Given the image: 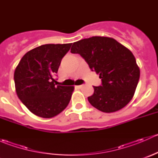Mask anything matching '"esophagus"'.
Wrapping results in <instances>:
<instances>
[{"label":"esophagus","mask_w":158,"mask_h":158,"mask_svg":"<svg viewBox=\"0 0 158 158\" xmlns=\"http://www.w3.org/2000/svg\"><path fill=\"white\" fill-rule=\"evenodd\" d=\"M83 86H84V85H78L77 87H78V88H79V89H82Z\"/></svg>","instance_id":"34e87169"}]
</instances>
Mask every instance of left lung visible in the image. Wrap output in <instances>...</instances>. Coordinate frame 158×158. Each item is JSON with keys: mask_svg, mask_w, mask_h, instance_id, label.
<instances>
[{"mask_svg": "<svg viewBox=\"0 0 158 158\" xmlns=\"http://www.w3.org/2000/svg\"><path fill=\"white\" fill-rule=\"evenodd\" d=\"M71 52L79 54L102 79V85L93 86V95L88 97L93 107L110 113L128 104L139 81L140 69L128 48L113 38L92 36L73 43Z\"/></svg>", "mask_w": 158, "mask_h": 158, "instance_id": "left-lung-1", "label": "left lung"}]
</instances>
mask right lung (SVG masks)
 <instances>
[{"label": "right lung", "mask_w": 158, "mask_h": 158, "mask_svg": "<svg viewBox=\"0 0 158 158\" xmlns=\"http://www.w3.org/2000/svg\"><path fill=\"white\" fill-rule=\"evenodd\" d=\"M72 44H45L27 52L14 71L17 95L33 114L50 118L63 111L74 87L56 85L53 76Z\"/></svg>", "instance_id": "add662e5"}]
</instances>
